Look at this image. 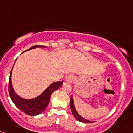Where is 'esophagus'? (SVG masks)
Wrapping results in <instances>:
<instances>
[{
	"label": "esophagus",
	"instance_id": "34e87169",
	"mask_svg": "<svg viewBox=\"0 0 133 133\" xmlns=\"http://www.w3.org/2000/svg\"><path fill=\"white\" fill-rule=\"evenodd\" d=\"M74 80H75V77L72 75L68 76L66 78V81H68V82H69L70 83H73Z\"/></svg>",
	"mask_w": 133,
	"mask_h": 133
}]
</instances>
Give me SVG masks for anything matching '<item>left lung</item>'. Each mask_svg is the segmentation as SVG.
Wrapping results in <instances>:
<instances>
[{"instance_id": "obj_1", "label": "left lung", "mask_w": 133, "mask_h": 133, "mask_svg": "<svg viewBox=\"0 0 133 133\" xmlns=\"http://www.w3.org/2000/svg\"><path fill=\"white\" fill-rule=\"evenodd\" d=\"M70 107H71V111H72V114H73L74 117L77 119V120L80 121V122H87V123H91V122H93V121H90L87 120V119H84V118H83L82 117L79 115V114L77 112L76 110L75 107H74L73 99H72V96H71V100H70Z\"/></svg>"}]
</instances>
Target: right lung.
Instances as JSON below:
<instances>
[{"label":"right lung","mask_w":133,"mask_h":133,"mask_svg":"<svg viewBox=\"0 0 133 133\" xmlns=\"http://www.w3.org/2000/svg\"><path fill=\"white\" fill-rule=\"evenodd\" d=\"M37 47H45V46H42V45H35L26 51ZM12 69L10 73L9 80V93L13 103L18 109H19L21 111L26 114L30 115V116H36V115L40 114L42 112L44 111L45 109L49 105L52 93L57 90L62 85L63 82L57 81V82L52 83L40 96L31 100H26L17 95L13 90L12 83H11Z\"/></svg>","instance_id":"right-lung-1"}]
</instances>
